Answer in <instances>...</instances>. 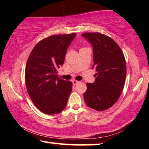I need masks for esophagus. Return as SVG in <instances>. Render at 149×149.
I'll return each instance as SVG.
<instances>
[{
	"instance_id": "obj_1",
	"label": "esophagus",
	"mask_w": 149,
	"mask_h": 149,
	"mask_svg": "<svg viewBox=\"0 0 149 149\" xmlns=\"http://www.w3.org/2000/svg\"><path fill=\"white\" fill-rule=\"evenodd\" d=\"M79 83V81H77V80H75V79H74L72 81V83H73V84H74V85H76V84H77V83Z\"/></svg>"
}]
</instances>
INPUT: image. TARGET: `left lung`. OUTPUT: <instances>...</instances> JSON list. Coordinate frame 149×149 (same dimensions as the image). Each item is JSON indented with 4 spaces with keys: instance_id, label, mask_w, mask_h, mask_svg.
Masks as SVG:
<instances>
[{
    "instance_id": "8db88e82",
    "label": "left lung",
    "mask_w": 149,
    "mask_h": 149,
    "mask_svg": "<svg viewBox=\"0 0 149 149\" xmlns=\"http://www.w3.org/2000/svg\"><path fill=\"white\" fill-rule=\"evenodd\" d=\"M81 36L92 44V68L97 72L94 82L86 83L84 101L92 109L103 111L117 102L123 89L127 74L124 55L118 44L105 35L84 33Z\"/></svg>"
}]
</instances>
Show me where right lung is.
I'll return each mask as SVG.
<instances>
[{
  "label": "right lung",
  "mask_w": 149,
  "mask_h": 149,
  "mask_svg": "<svg viewBox=\"0 0 149 149\" xmlns=\"http://www.w3.org/2000/svg\"><path fill=\"white\" fill-rule=\"evenodd\" d=\"M76 33L55 35L45 38L34 46L25 69L28 95L42 112L54 115L65 109L72 83L57 76L63 65L67 49Z\"/></svg>",
  "instance_id": "add662e5"
}]
</instances>
